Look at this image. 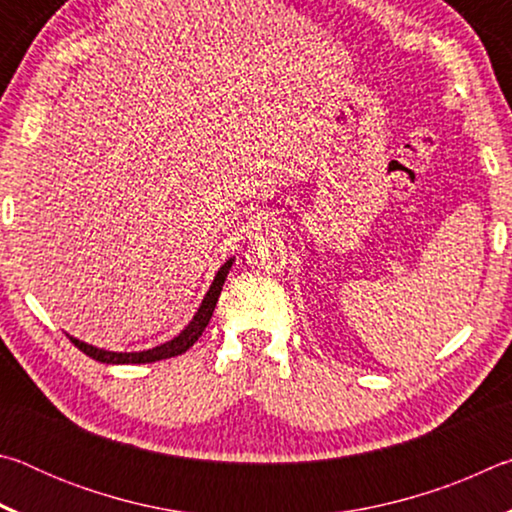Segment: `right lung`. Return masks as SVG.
<instances>
[{"label":"right lung","instance_id":"add662e5","mask_svg":"<svg viewBox=\"0 0 512 512\" xmlns=\"http://www.w3.org/2000/svg\"><path fill=\"white\" fill-rule=\"evenodd\" d=\"M232 262H235V259H228V262L219 268V273L214 275L210 291L205 293L201 307H198L194 318L189 320V325L183 329V332H180L176 339L158 345V348L142 350V352H110V350L94 348V345L74 339V336H69V341H72L83 354H88V357H92L94 361H101V363H153V361L178 357V354H183L192 348V345L198 341V336L205 332V327H207V323H210V318L214 314L216 302H219L223 282H225V277H228Z\"/></svg>","mask_w":512,"mask_h":512}]
</instances>
